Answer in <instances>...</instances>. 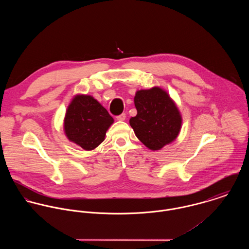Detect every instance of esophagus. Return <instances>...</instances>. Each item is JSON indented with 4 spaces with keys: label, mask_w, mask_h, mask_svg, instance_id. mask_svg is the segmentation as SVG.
Here are the masks:
<instances>
[{
    "label": "esophagus",
    "mask_w": 249,
    "mask_h": 249,
    "mask_svg": "<svg viewBox=\"0 0 249 249\" xmlns=\"http://www.w3.org/2000/svg\"><path fill=\"white\" fill-rule=\"evenodd\" d=\"M125 114L124 113H123V114H121V115H119V116H117V120L118 121H124L125 120Z\"/></svg>",
    "instance_id": "34e87169"
}]
</instances>
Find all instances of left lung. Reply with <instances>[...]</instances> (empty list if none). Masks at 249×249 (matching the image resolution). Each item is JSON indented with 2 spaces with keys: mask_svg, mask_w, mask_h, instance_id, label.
Masks as SVG:
<instances>
[{
  "mask_svg": "<svg viewBox=\"0 0 249 249\" xmlns=\"http://www.w3.org/2000/svg\"><path fill=\"white\" fill-rule=\"evenodd\" d=\"M134 104L137 115L129 124L145 146L158 150L178 137L182 119L167 92L159 87L137 91Z\"/></svg>",
  "mask_w": 249,
  "mask_h": 249,
  "instance_id": "obj_1",
  "label": "left lung"
}]
</instances>
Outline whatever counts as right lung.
<instances>
[{"instance_id": "right-lung-1", "label": "right lung", "mask_w": 249, "mask_h": 249, "mask_svg": "<svg viewBox=\"0 0 249 249\" xmlns=\"http://www.w3.org/2000/svg\"><path fill=\"white\" fill-rule=\"evenodd\" d=\"M113 122L107 109L93 97L79 95L68 107L64 130L70 141L85 150H92L105 140Z\"/></svg>"}]
</instances>
